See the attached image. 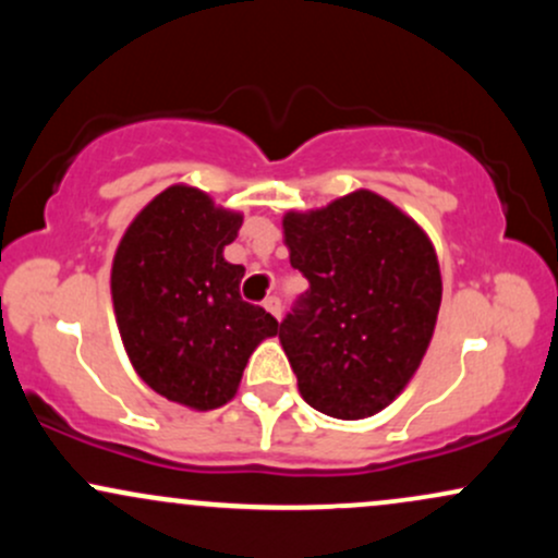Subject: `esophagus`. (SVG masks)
Segmentation results:
<instances>
[{"mask_svg": "<svg viewBox=\"0 0 558 558\" xmlns=\"http://www.w3.org/2000/svg\"><path fill=\"white\" fill-rule=\"evenodd\" d=\"M265 310L270 312L272 317L280 319V315H283V301H280V296H267L265 299Z\"/></svg>", "mask_w": 558, "mask_h": 558, "instance_id": "obj_1", "label": "esophagus"}]
</instances>
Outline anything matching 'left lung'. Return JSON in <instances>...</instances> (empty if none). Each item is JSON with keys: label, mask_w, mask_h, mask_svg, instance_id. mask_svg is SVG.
<instances>
[{"label": "left lung", "mask_w": 558, "mask_h": 558, "mask_svg": "<svg viewBox=\"0 0 558 558\" xmlns=\"http://www.w3.org/2000/svg\"><path fill=\"white\" fill-rule=\"evenodd\" d=\"M291 267L310 280L280 343L310 407L338 420L380 412L420 367L440 310L433 243L373 191L283 220Z\"/></svg>", "instance_id": "1"}]
</instances>
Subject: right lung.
<instances>
[{
	"instance_id": "obj_1",
	"label": "right lung",
	"mask_w": 558,
	"mask_h": 558,
	"mask_svg": "<svg viewBox=\"0 0 558 558\" xmlns=\"http://www.w3.org/2000/svg\"><path fill=\"white\" fill-rule=\"evenodd\" d=\"M241 222L202 191L172 185L141 209L112 262L114 317L133 367L191 409L233 399L252 351L280 328L241 299L243 267L222 257Z\"/></svg>"
}]
</instances>
